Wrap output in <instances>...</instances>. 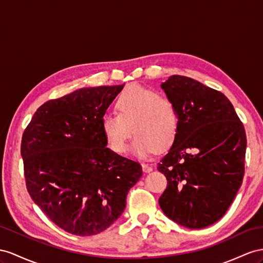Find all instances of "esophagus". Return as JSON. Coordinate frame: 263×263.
I'll return each instance as SVG.
<instances>
[{"mask_svg":"<svg viewBox=\"0 0 263 263\" xmlns=\"http://www.w3.org/2000/svg\"><path fill=\"white\" fill-rule=\"evenodd\" d=\"M152 169H153V167H152L151 165H149V164H145V163H142V170H143V172H145V173H149V172H151V171H152Z\"/></svg>","mask_w":263,"mask_h":263,"instance_id":"esophagus-1","label":"esophagus"}]
</instances>
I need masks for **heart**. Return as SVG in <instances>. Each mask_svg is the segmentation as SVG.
Returning a JSON list of instances; mask_svg holds the SVG:
<instances>
[{"label":"heart","mask_w":263,"mask_h":263,"mask_svg":"<svg viewBox=\"0 0 263 263\" xmlns=\"http://www.w3.org/2000/svg\"><path fill=\"white\" fill-rule=\"evenodd\" d=\"M116 107L101 119V127L107 144L117 153H123L127 140L136 133L132 151L146 157L164 151L174 143L179 132V114L169 99L140 85H130L120 94Z\"/></svg>","instance_id":"heart-1"}]
</instances>
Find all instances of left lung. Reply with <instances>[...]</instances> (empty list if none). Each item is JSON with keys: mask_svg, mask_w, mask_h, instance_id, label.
Returning <instances> with one entry per match:
<instances>
[{"mask_svg": "<svg viewBox=\"0 0 263 263\" xmlns=\"http://www.w3.org/2000/svg\"><path fill=\"white\" fill-rule=\"evenodd\" d=\"M179 114V132L158 163L167 185L159 204L177 223L190 229L223 217L245 176V126L229 99L182 76L161 84Z\"/></svg>", "mask_w": 263, "mask_h": 263, "instance_id": "1", "label": "left lung"}]
</instances>
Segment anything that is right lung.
Instances as JSON below:
<instances>
[{"label": "right lung", "instance_id": "obj_1", "mask_svg": "<svg viewBox=\"0 0 263 263\" xmlns=\"http://www.w3.org/2000/svg\"><path fill=\"white\" fill-rule=\"evenodd\" d=\"M124 84L84 87L39 107L22 136L26 189L66 232L94 235L118 220L140 163L107 147L101 119Z\"/></svg>", "mask_w": 263, "mask_h": 263}]
</instances>
